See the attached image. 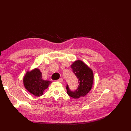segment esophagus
Wrapping results in <instances>:
<instances>
[{
    "label": "esophagus",
    "mask_w": 131,
    "mask_h": 131,
    "mask_svg": "<svg viewBox=\"0 0 131 131\" xmlns=\"http://www.w3.org/2000/svg\"><path fill=\"white\" fill-rule=\"evenodd\" d=\"M57 81H58V82H59L62 83V82H63V79H62V78H60V79H59L58 80H57Z\"/></svg>",
    "instance_id": "obj_1"
}]
</instances>
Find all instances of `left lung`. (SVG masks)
I'll list each match as a JSON object with an SVG mask.
<instances>
[{
    "instance_id": "1",
    "label": "left lung",
    "mask_w": 131,
    "mask_h": 131,
    "mask_svg": "<svg viewBox=\"0 0 131 131\" xmlns=\"http://www.w3.org/2000/svg\"><path fill=\"white\" fill-rule=\"evenodd\" d=\"M71 68L78 79L79 84L75 91L70 90L68 85H66L67 93L75 99H79L85 96L91 91L93 82V73L92 69L80 60L74 62Z\"/></svg>"
}]
</instances>
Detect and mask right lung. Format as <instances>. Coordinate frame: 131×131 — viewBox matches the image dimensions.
Returning <instances> with one entry per match:
<instances>
[{"label": "right lung", "instance_id": "obj_1", "mask_svg": "<svg viewBox=\"0 0 131 131\" xmlns=\"http://www.w3.org/2000/svg\"><path fill=\"white\" fill-rule=\"evenodd\" d=\"M23 82L24 87L26 90L30 93L37 97L43 95L44 91L52 83L49 80H43L41 73L37 68L27 71L24 78Z\"/></svg>", "mask_w": 131, "mask_h": 131}]
</instances>
